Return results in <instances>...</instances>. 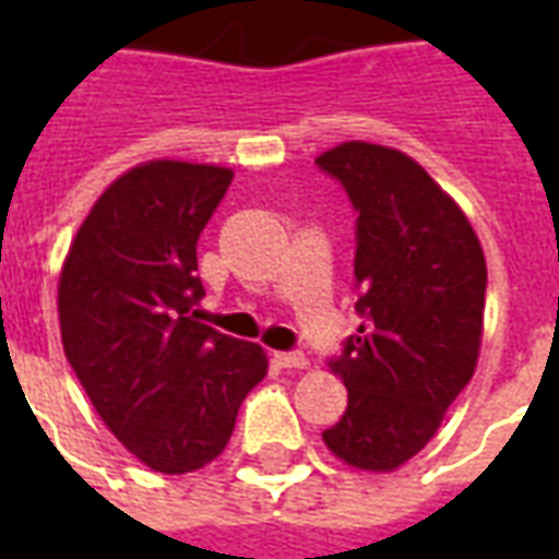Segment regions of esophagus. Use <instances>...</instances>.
Returning <instances> with one entry per match:
<instances>
[{
    "mask_svg": "<svg viewBox=\"0 0 559 559\" xmlns=\"http://www.w3.org/2000/svg\"><path fill=\"white\" fill-rule=\"evenodd\" d=\"M278 368H308V359H305V353H275L272 356Z\"/></svg>",
    "mask_w": 559,
    "mask_h": 559,
    "instance_id": "esophagus-1",
    "label": "esophagus"
}]
</instances>
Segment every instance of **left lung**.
Wrapping results in <instances>:
<instances>
[{
    "instance_id": "8db88e82",
    "label": "left lung",
    "mask_w": 559,
    "mask_h": 559,
    "mask_svg": "<svg viewBox=\"0 0 559 559\" xmlns=\"http://www.w3.org/2000/svg\"><path fill=\"white\" fill-rule=\"evenodd\" d=\"M317 164L347 188L356 218V329L329 362L347 411L323 443L347 467L392 473L419 455L476 371L488 269L473 224L407 152L365 140Z\"/></svg>"
}]
</instances>
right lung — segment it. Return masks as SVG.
Here are the masks:
<instances>
[{"label":"right lung","instance_id":"1","mask_svg":"<svg viewBox=\"0 0 559 559\" xmlns=\"http://www.w3.org/2000/svg\"><path fill=\"white\" fill-rule=\"evenodd\" d=\"M230 167L155 158L104 188L59 272L62 347L92 407L140 464L182 476L230 443L266 350L200 323L197 239Z\"/></svg>","mask_w":559,"mask_h":559}]
</instances>
